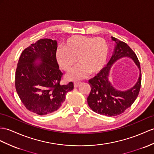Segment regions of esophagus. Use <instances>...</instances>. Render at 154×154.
<instances>
[{
    "label": "esophagus",
    "mask_w": 154,
    "mask_h": 154,
    "mask_svg": "<svg viewBox=\"0 0 154 154\" xmlns=\"http://www.w3.org/2000/svg\"><path fill=\"white\" fill-rule=\"evenodd\" d=\"M80 84H81V82H80V81H75V82H74V88L78 87V85H79Z\"/></svg>",
    "instance_id": "1"
}]
</instances>
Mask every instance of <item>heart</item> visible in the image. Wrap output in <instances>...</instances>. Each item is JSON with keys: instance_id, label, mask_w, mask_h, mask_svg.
I'll list each match as a JSON object with an SVG mask.
<instances>
[{"instance_id": "b5f03b06", "label": "heart", "mask_w": 154, "mask_h": 154, "mask_svg": "<svg viewBox=\"0 0 154 154\" xmlns=\"http://www.w3.org/2000/svg\"><path fill=\"white\" fill-rule=\"evenodd\" d=\"M109 48L103 38L75 35L70 37L63 44V48L56 51L55 58L58 65L66 72L79 63L68 78L70 80L82 79L88 73L95 74L102 70L108 58Z\"/></svg>"}]
</instances>
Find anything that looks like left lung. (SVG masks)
<instances>
[{
  "instance_id": "1",
  "label": "left lung",
  "mask_w": 154,
  "mask_h": 154,
  "mask_svg": "<svg viewBox=\"0 0 154 154\" xmlns=\"http://www.w3.org/2000/svg\"><path fill=\"white\" fill-rule=\"evenodd\" d=\"M112 40L116 44L114 54L106 66L89 80L91 91L87 99L93 111L109 117L122 114L132 105L139 93L142 80L140 62L132 49L114 37L112 36ZM126 57L134 60L140 70V75L137 84L132 88L122 92L113 87L108 77L112 65L118 59Z\"/></svg>"
}]
</instances>
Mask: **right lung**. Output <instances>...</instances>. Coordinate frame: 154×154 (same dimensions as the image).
Listing matches in <instances>:
<instances>
[{
    "label": "right lung",
    "mask_w": 154,
    "mask_h": 154,
    "mask_svg": "<svg viewBox=\"0 0 154 154\" xmlns=\"http://www.w3.org/2000/svg\"><path fill=\"white\" fill-rule=\"evenodd\" d=\"M56 40L44 38L22 52L15 75V85L22 103L29 111L40 116L52 113L61 106L66 94L74 88L72 82L61 85L63 73L55 54ZM40 61L36 64V61Z\"/></svg>",
    "instance_id": "add662e5"
}]
</instances>
